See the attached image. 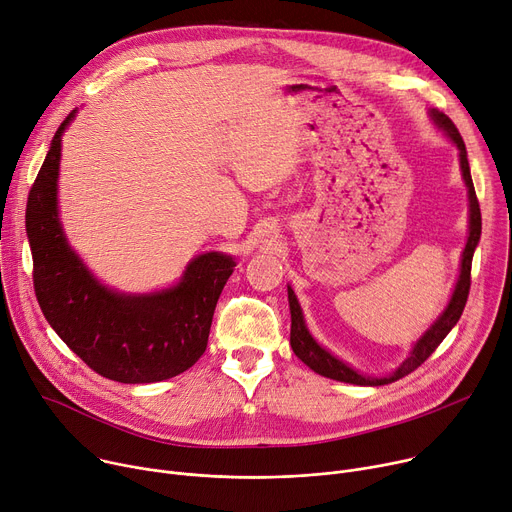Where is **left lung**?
Masks as SVG:
<instances>
[{"mask_svg":"<svg viewBox=\"0 0 512 512\" xmlns=\"http://www.w3.org/2000/svg\"><path fill=\"white\" fill-rule=\"evenodd\" d=\"M428 117L457 146L461 177L467 187V199H469V234H467V243H465V249L461 255L459 278L455 282L453 294L445 306V311H442L436 317V321L420 335V339L412 346L407 358L391 374H385V377H372V374H364V372L356 370L354 366H350L348 362L339 360L337 356H333L327 348H323L317 342V339L311 335L309 327H306L300 302H298L294 290L288 286V302H290V317H292L290 346H292L294 354L311 370L321 374V377H327V379H333L339 383L362 385V387H381V385L395 383L401 377H405V374L416 370L438 348V344L449 335V331L461 319V313H463L465 302H467V294H469V284H471V278H469L471 276V259H473V251H475V247H478L480 234H482V214H480L478 197H475V189H473V181H471V173H469V162H467V150H465L461 133L457 131L455 123L445 113L430 109Z\"/></svg>","mask_w":512,"mask_h":512,"instance_id":"obj_1","label":"left lung"}]
</instances>
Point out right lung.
Here are the masks:
<instances>
[{"mask_svg":"<svg viewBox=\"0 0 512 512\" xmlns=\"http://www.w3.org/2000/svg\"><path fill=\"white\" fill-rule=\"evenodd\" d=\"M76 113L59 125L28 193L34 292L53 331L100 377L127 385L173 379L206 352L216 302L236 261L220 251L197 255L175 286L148 294L98 282L67 243L59 218L61 138Z\"/></svg>","mask_w":512,"mask_h":512,"instance_id":"add662e5","label":"right lung"}]
</instances>
